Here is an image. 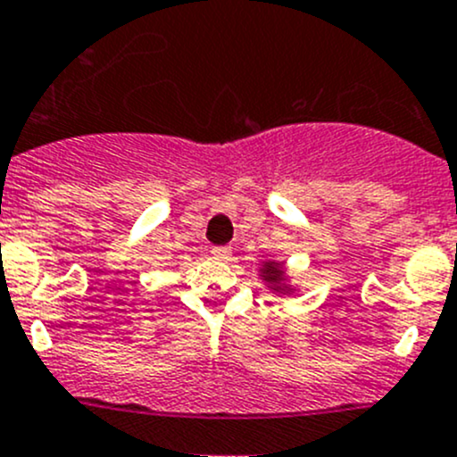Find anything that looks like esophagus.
I'll list each match as a JSON object with an SVG mask.
<instances>
[{
    "instance_id": "34e87169",
    "label": "esophagus",
    "mask_w": 457,
    "mask_h": 457,
    "mask_svg": "<svg viewBox=\"0 0 457 457\" xmlns=\"http://www.w3.org/2000/svg\"><path fill=\"white\" fill-rule=\"evenodd\" d=\"M211 253H213V255L218 257V260H222V262H228L230 255H233V251H230L228 246H215Z\"/></svg>"
}]
</instances>
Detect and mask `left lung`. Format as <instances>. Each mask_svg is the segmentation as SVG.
Segmentation results:
<instances>
[{
    "label": "left lung",
    "instance_id": "8db88e82",
    "mask_svg": "<svg viewBox=\"0 0 457 457\" xmlns=\"http://www.w3.org/2000/svg\"><path fill=\"white\" fill-rule=\"evenodd\" d=\"M263 279L270 281V284H275V286H279V281H281V266H279V263H275V262L266 263V266H263Z\"/></svg>",
    "mask_w": 457,
    "mask_h": 457
}]
</instances>
